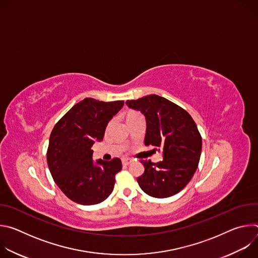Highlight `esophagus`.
<instances>
[{"label": "esophagus", "mask_w": 258, "mask_h": 258, "mask_svg": "<svg viewBox=\"0 0 258 258\" xmlns=\"http://www.w3.org/2000/svg\"><path fill=\"white\" fill-rule=\"evenodd\" d=\"M121 161H122V164H123V165H128V164L132 162V159H128V158H123Z\"/></svg>", "instance_id": "34e87169"}]
</instances>
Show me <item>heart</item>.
Returning <instances> with one entry per match:
<instances>
[{
	"label": "heart",
	"instance_id": "1",
	"mask_svg": "<svg viewBox=\"0 0 258 258\" xmlns=\"http://www.w3.org/2000/svg\"><path fill=\"white\" fill-rule=\"evenodd\" d=\"M140 113H138V112H136V111H131L128 114H127V119L128 118H132V117H135V116H137V115H139Z\"/></svg>",
	"mask_w": 258,
	"mask_h": 258
}]
</instances>
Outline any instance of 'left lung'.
I'll return each instance as SVG.
<instances>
[{
    "mask_svg": "<svg viewBox=\"0 0 258 258\" xmlns=\"http://www.w3.org/2000/svg\"><path fill=\"white\" fill-rule=\"evenodd\" d=\"M125 104L145 115V145L163 151L160 162L141 160L145 171L137 178L139 186L155 198L177 194L188 185L200 160L202 139L195 121L185 109L157 95Z\"/></svg>",
    "mask_w": 258,
    "mask_h": 258,
    "instance_id": "left-lung-1",
    "label": "left lung"
}]
</instances>
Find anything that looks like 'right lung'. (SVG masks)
<instances>
[{"label": "right lung", "mask_w": 258, "mask_h": 258, "mask_svg": "<svg viewBox=\"0 0 258 258\" xmlns=\"http://www.w3.org/2000/svg\"><path fill=\"white\" fill-rule=\"evenodd\" d=\"M123 101L102 102L86 98L55 124L49 141L47 162L54 181L73 202L94 205L112 193L119 158L93 161L92 146L103 140L105 128Z\"/></svg>", "instance_id": "1"}]
</instances>
